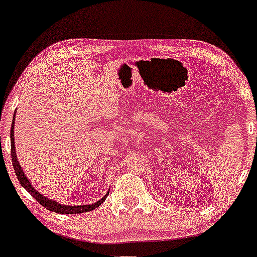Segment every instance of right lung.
<instances>
[{
	"label": "right lung",
	"instance_id": "1",
	"mask_svg": "<svg viewBox=\"0 0 257 257\" xmlns=\"http://www.w3.org/2000/svg\"><path fill=\"white\" fill-rule=\"evenodd\" d=\"M15 118H16V111L14 113V119H12V124H11V132H10V140H11V159H12V165H14L15 168V173L17 175V178H18L19 182L22 186L26 189V190L31 193V195L35 198L39 203L44 206L46 209H49V211L54 212V213H58V214H79V213H85V212H90V211H93L96 207H99V206L103 203L104 200H106L107 196L109 195V191L104 195L102 198L100 200L95 201L94 204H89V205H74V206H70V205H64V204H60L58 203V201H54L52 199L48 198V197H45L40 193L39 191L36 190V189H34V187L32 186V183L29 182L28 178L26 176V174L24 173L22 166H20V164L18 162V158H17V154H16V146H15Z\"/></svg>",
	"mask_w": 257,
	"mask_h": 257
}]
</instances>
